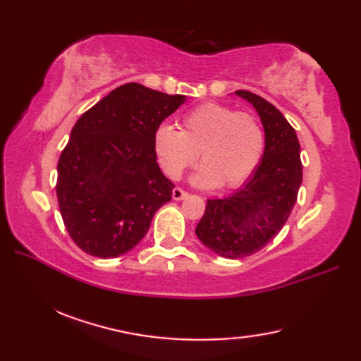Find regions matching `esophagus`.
I'll return each mask as SVG.
<instances>
[{
    "mask_svg": "<svg viewBox=\"0 0 361 361\" xmlns=\"http://www.w3.org/2000/svg\"><path fill=\"white\" fill-rule=\"evenodd\" d=\"M189 194L186 192V190H183L181 188H175L173 190H172V198H173V200H176V202H178V200H185V198L188 197Z\"/></svg>",
    "mask_w": 361,
    "mask_h": 361,
    "instance_id": "esophagus-1",
    "label": "esophagus"
}]
</instances>
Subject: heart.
Masks as SVG:
<instances>
[{"label": "heart", "instance_id": "1", "mask_svg": "<svg viewBox=\"0 0 361 361\" xmlns=\"http://www.w3.org/2000/svg\"><path fill=\"white\" fill-rule=\"evenodd\" d=\"M153 150L163 172L178 180L200 153L203 167L194 183L233 189L247 181L264 152V132L255 114L208 102L188 111L180 130L163 124L153 135Z\"/></svg>", "mask_w": 361, "mask_h": 361}]
</instances>
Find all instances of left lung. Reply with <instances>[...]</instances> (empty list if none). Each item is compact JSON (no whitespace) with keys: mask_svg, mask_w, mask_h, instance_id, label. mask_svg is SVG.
Here are the masks:
<instances>
[{"mask_svg":"<svg viewBox=\"0 0 361 361\" xmlns=\"http://www.w3.org/2000/svg\"><path fill=\"white\" fill-rule=\"evenodd\" d=\"M248 101L262 121L265 149L256 171L233 195L206 203L195 234L204 247L226 259H240L262 250L290 217L302 183V164L295 128L274 105L250 91Z\"/></svg>","mask_w":361,"mask_h":361,"instance_id":"8db88e82","label":"left lung"}]
</instances>
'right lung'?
I'll list each match as a JSON object with an SVG mask.
<instances>
[{
	"mask_svg": "<svg viewBox=\"0 0 361 361\" xmlns=\"http://www.w3.org/2000/svg\"><path fill=\"white\" fill-rule=\"evenodd\" d=\"M186 96L126 83L75 122L57 164L66 231L90 256L126 255L171 202L173 183L157 163L153 135Z\"/></svg>",
	"mask_w": 361,
	"mask_h": 361,
	"instance_id": "add662e5",
	"label": "right lung"
}]
</instances>
